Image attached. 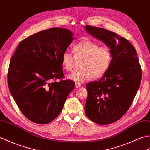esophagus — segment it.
I'll return each mask as SVG.
<instances>
[{"label":"esophagus","instance_id":"esophagus-1","mask_svg":"<svg viewBox=\"0 0 150 150\" xmlns=\"http://www.w3.org/2000/svg\"><path fill=\"white\" fill-rule=\"evenodd\" d=\"M81 86V85L80 83H75V86H76V88L80 87Z\"/></svg>","mask_w":150,"mask_h":150}]
</instances>
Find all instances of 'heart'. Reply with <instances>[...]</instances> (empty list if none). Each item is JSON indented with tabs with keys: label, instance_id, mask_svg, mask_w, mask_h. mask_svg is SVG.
Listing matches in <instances>:
<instances>
[{
	"label": "heart",
	"instance_id": "heart-1",
	"mask_svg": "<svg viewBox=\"0 0 150 150\" xmlns=\"http://www.w3.org/2000/svg\"><path fill=\"white\" fill-rule=\"evenodd\" d=\"M74 56L68 52L63 53L61 59L62 69L67 72H72L77 61H83L82 70L68 76V78L79 83L91 80L94 77L100 78L110 67L112 54L108 46H100L90 40H83L73 46Z\"/></svg>",
	"mask_w": 150,
	"mask_h": 150
}]
</instances>
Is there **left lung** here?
Segmentation results:
<instances>
[{
    "label": "left lung",
    "mask_w": 150,
    "mask_h": 150,
    "mask_svg": "<svg viewBox=\"0 0 150 150\" xmlns=\"http://www.w3.org/2000/svg\"><path fill=\"white\" fill-rule=\"evenodd\" d=\"M86 30L110 49V67L98 81L86 84L85 114L99 125L117 121L128 111L141 84V67L135 47L127 39L105 29L86 25Z\"/></svg>",
    "instance_id": "obj_1"
}]
</instances>
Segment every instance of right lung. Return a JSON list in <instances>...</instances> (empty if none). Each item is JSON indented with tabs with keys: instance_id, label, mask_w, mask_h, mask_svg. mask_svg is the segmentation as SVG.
I'll return each instance as SVG.
<instances>
[{
	"instance_id": "right-lung-1",
	"label": "right lung",
	"mask_w": 150,
	"mask_h": 150,
	"mask_svg": "<svg viewBox=\"0 0 150 150\" xmlns=\"http://www.w3.org/2000/svg\"><path fill=\"white\" fill-rule=\"evenodd\" d=\"M72 36L69 30L60 28L36 33L20 42L11 58L9 91L22 114L33 122L47 124L54 120L74 88L72 80L62 79L61 65Z\"/></svg>"
}]
</instances>
